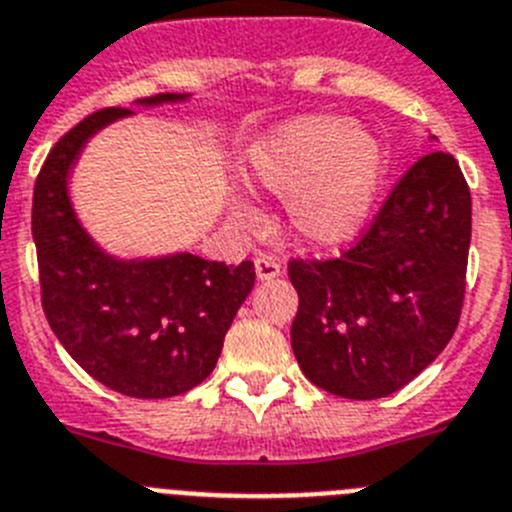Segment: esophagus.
<instances>
[{
    "mask_svg": "<svg viewBox=\"0 0 512 512\" xmlns=\"http://www.w3.org/2000/svg\"><path fill=\"white\" fill-rule=\"evenodd\" d=\"M255 273L257 280H273L280 275V262L275 257H257L255 260Z\"/></svg>",
    "mask_w": 512,
    "mask_h": 512,
    "instance_id": "obj_1",
    "label": "esophagus"
}]
</instances>
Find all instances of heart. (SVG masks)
I'll use <instances>...</instances> for the list:
<instances>
[{"label":"heart","mask_w":512,"mask_h":512,"mask_svg":"<svg viewBox=\"0 0 512 512\" xmlns=\"http://www.w3.org/2000/svg\"><path fill=\"white\" fill-rule=\"evenodd\" d=\"M247 170L257 186L285 199L288 224L301 242L342 247L370 222L388 150L349 119L308 114L255 142ZM237 211L247 216L242 206Z\"/></svg>","instance_id":"1"}]
</instances>
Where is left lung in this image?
Wrapping results in <instances>:
<instances>
[{"mask_svg":"<svg viewBox=\"0 0 512 512\" xmlns=\"http://www.w3.org/2000/svg\"><path fill=\"white\" fill-rule=\"evenodd\" d=\"M469 239V186L439 150L405 170L352 250L290 260V344L303 375L352 400L385 398L421 375L459 324Z\"/></svg>","mask_w":512,"mask_h":512,"instance_id":"left-lung-1","label":"left lung"}]
</instances>
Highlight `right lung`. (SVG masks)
<instances>
[{
  "label": "right lung",
  "instance_id": "right-lung-1",
  "mask_svg": "<svg viewBox=\"0 0 512 512\" xmlns=\"http://www.w3.org/2000/svg\"><path fill=\"white\" fill-rule=\"evenodd\" d=\"M188 96L158 94L137 104ZM130 114L122 107L89 114L45 158L32 193L40 293L53 334L94 380L130 398H173L211 375L255 285V265L191 252L117 260L89 237L68 196V173L89 137Z\"/></svg>",
  "mask_w": 512,
  "mask_h": 512
}]
</instances>
